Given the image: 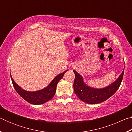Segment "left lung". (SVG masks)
Returning <instances> with one entry per match:
<instances>
[{
    "mask_svg": "<svg viewBox=\"0 0 132 132\" xmlns=\"http://www.w3.org/2000/svg\"><path fill=\"white\" fill-rule=\"evenodd\" d=\"M73 72L75 74L73 88L76 94L79 99L86 103L95 104L106 101L116 93L122 81L124 69L115 81L103 88L90 87L84 83L83 78L81 75L75 70H73Z\"/></svg>",
    "mask_w": 132,
    "mask_h": 132,
    "instance_id": "left-lung-1",
    "label": "left lung"
}]
</instances>
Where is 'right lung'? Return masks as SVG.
Masks as SVG:
<instances>
[{
  "label": "right lung",
  "instance_id": "right-lung-1",
  "mask_svg": "<svg viewBox=\"0 0 132 132\" xmlns=\"http://www.w3.org/2000/svg\"><path fill=\"white\" fill-rule=\"evenodd\" d=\"M68 70L60 73L53 79L50 84L45 88L37 91H27L22 89L15 83L10 74L12 83L17 93L29 103L33 105H41L50 101L56 93V86L59 80L62 79L64 73Z\"/></svg>",
  "mask_w": 132,
  "mask_h": 132
}]
</instances>
